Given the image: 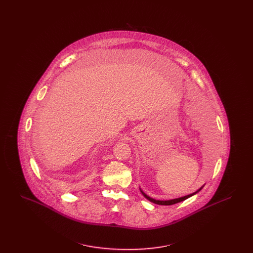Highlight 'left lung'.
<instances>
[{
  "instance_id": "1",
  "label": "left lung",
  "mask_w": 253,
  "mask_h": 253,
  "mask_svg": "<svg viewBox=\"0 0 253 253\" xmlns=\"http://www.w3.org/2000/svg\"><path fill=\"white\" fill-rule=\"evenodd\" d=\"M203 188V187H202ZM202 188H200L197 192H195V193H192V194H189V195H186V196H183V197H179V198H175V199H171V200H165V201H161V200H156V199H154V198H151L150 196H148L146 193H143L141 190H140V192L141 193L143 194V196H144L145 198H147L149 201H151V202H153V203H155V204L157 205H163V206H169V205H173L176 204V203H179L181 201H184V200H186L187 198H189V197H191V196H193L194 195L195 193H198Z\"/></svg>"
}]
</instances>
